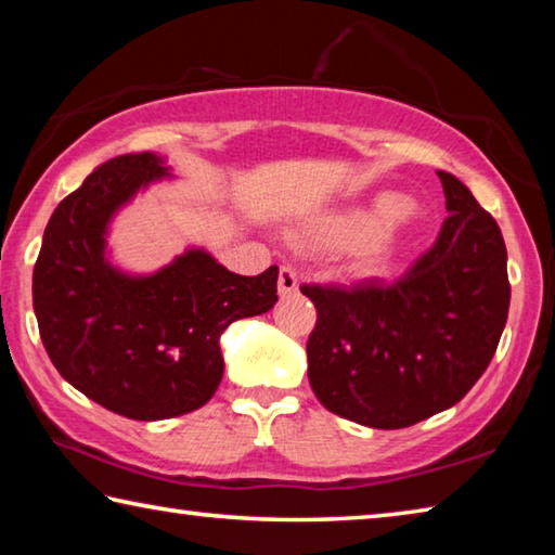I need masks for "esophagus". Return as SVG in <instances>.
I'll list each match as a JSON object with an SVG mask.
<instances>
[{"label": "esophagus", "mask_w": 555, "mask_h": 555, "mask_svg": "<svg viewBox=\"0 0 555 555\" xmlns=\"http://www.w3.org/2000/svg\"><path fill=\"white\" fill-rule=\"evenodd\" d=\"M296 288H298L296 271L291 269V267H281L279 269V294L281 296H291V294H296Z\"/></svg>", "instance_id": "esophagus-1"}]
</instances>
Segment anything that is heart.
I'll use <instances>...</instances> for the list:
<instances>
[{
  "instance_id": "obj_1",
  "label": "heart",
  "mask_w": 555,
  "mask_h": 555,
  "mask_svg": "<svg viewBox=\"0 0 555 555\" xmlns=\"http://www.w3.org/2000/svg\"><path fill=\"white\" fill-rule=\"evenodd\" d=\"M413 218V210L399 208V198L384 193L362 208H350L327 218L315 220L298 234L296 242L308 251H323V255H340L364 247L370 257H382L387 251L399 222Z\"/></svg>"
}]
</instances>
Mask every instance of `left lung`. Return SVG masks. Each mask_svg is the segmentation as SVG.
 <instances>
[{
	"label": "left lung",
	"instance_id": "1",
	"mask_svg": "<svg viewBox=\"0 0 555 555\" xmlns=\"http://www.w3.org/2000/svg\"><path fill=\"white\" fill-rule=\"evenodd\" d=\"M448 218L393 284H304L318 321L308 382L327 411L406 428L446 411L482 377L509 313L500 224L453 173L438 171Z\"/></svg>",
	"mask_w": 555,
	"mask_h": 555
}]
</instances>
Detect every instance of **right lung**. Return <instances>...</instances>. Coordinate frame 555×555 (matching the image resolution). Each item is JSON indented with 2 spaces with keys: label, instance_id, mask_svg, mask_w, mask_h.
I'll return each instance as SVG.
<instances>
[{
  "label": "right lung",
  "instance_id": "add662e5",
  "mask_svg": "<svg viewBox=\"0 0 555 555\" xmlns=\"http://www.w3.org/2000/svg\"><path fill=\"white\" fill-rule=\"evenodd\" d=\"M154 154L98 166L59 203L34 267V311L46 352L75 389L134 421L183 416L222 379L220 335L276 304L279 267L240 276L201 249L152 276L105 259L107 222L139 188L164 178Z\"/></svg>",
  "mask_w": 555,
  "mask_h": 555
}]
</instances>
